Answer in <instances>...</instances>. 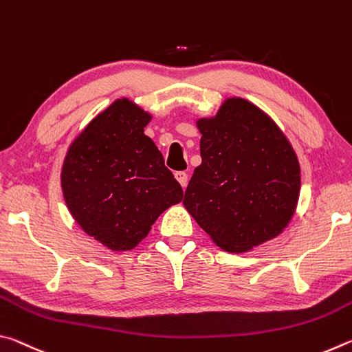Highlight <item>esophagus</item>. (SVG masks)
<instances>
[{
  "instance_id": "esophagus-1",
  "label": "esophagus",
  "mask_w": 352,
  "mask_h": 352,
  "mask_svg": "<svg viewBox=\"0 0 352 352\" xmlns=\"http://www.w3.org/2000/svg\"><path fill=\"white\" fill-rule=\"evenodd\" d=\"M175 178H177V182L182 184V188L184 189L188 186V174L186 172H175Z\"/></svg>"
}]
</instances>
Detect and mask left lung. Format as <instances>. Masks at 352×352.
<instances>
[{"label": "left lung", "instance_id": "obj_1", "mask_svg": "<svg viewBox=\"0 0 352 352\" xmlns=\"http://www.w3.org/2000/svg\"><path fill=\"white\" fill-rule=\"evenodd\" d=\"M201 164L183 205L225 252L245 253L273 239L294 217L301 170L276 122L242 98L200 118Z\"/></svg>", "mask_w": 352, "mask_h": 352}]
</instances>
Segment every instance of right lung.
<instances>
[{
  "label": "right lung",
  "mask_w": 352,
  "mask_h": 352,
  "mask_svg": "<svg viewBox=\"0 0 352 352\" xmlns=\"http://www.w3.org/2000/svg\"><path fill=\"white\" fill-rule=\"evenodd\" d=\"M151 119L130 99H116L76 136L63 160L71 216L111 252L135 248L160 214L183 199L162 152L144 135Z\"/></svg>",
  "instance_id": "right-lung-1"
}]
</instances>
